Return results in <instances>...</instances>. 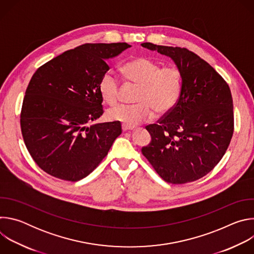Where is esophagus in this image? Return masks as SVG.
Masks as SVG:
<instances>
[{
	"label": "esophagus",
	"instance_id": "1",
	"mask_svg": "<svg viewBox=\"0 0 254 254\" xmlns=\"http://www.w3.org/2000/svg\"><path fill=\"white\" fill-rule=\"evenodd\" d=\"M122 128H123L124 131H128V130H132V129H133L132 127H128V126H127V125H123Z\"/></svg>",
	"mask_w": 254,
	"mask_h": 254
}]
</instances>
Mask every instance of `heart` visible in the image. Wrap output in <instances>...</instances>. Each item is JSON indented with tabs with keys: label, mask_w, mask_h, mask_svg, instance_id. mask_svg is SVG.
I'll return each instance as SVG.
<instances>
[{
	"label": "heart",
	"mask_w": 254,
	"mask_h": 254,
	"mask_svg": "<svg viewBox=\"0 0 254 254\" xmlns=\"http://www.w3.org/2000/svg\"><path fill=\"white\" fill-rule=\"evenodd\" d=\"M126 78L139 85L134 104H122L108 111L112 121L133 127L151 121L158 115H166L176 106L183 89L180 70L162 65L148 57H136L126 62L122 68ZM102 99L115 105L120 98V81L113 71L102 74L98 82Z\"/></svg>",
	"instance_id": "b5f03b06"
}]
</instances>
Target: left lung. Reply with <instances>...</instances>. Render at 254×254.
<instances>
[{"mask_svg":"<svg viewBox=\"0 0 254 254\" xmlns=\"http://www.w3.org/2000/svg\"><path fill=\"white\" fill-rule=\"evenodd\" d=\"M141 46L170 57L183 77L176 106L158 124L146 127L152 140L141 153L166 182H193L214 169L230 143L234 130L230 88L209 63L186 48Z\"/></svg>","mask_w":254,"mask_h":254,"instance_id":"8db88e82","label":"left lung"}]
</instances>
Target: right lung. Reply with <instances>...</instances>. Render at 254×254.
I'll return each mask as SVG.
<instances>
[{
  "mask_svg": "<svg viewBox=\"0 0 254 254\" xmlns=\"http://www.w3.org/2000/svg\"><path fill=\"white\" fill-rule=\"evenodd\" d=\"M127 43L83 44L40 66L25 92L21 130L26 147L47 174L70 182L88 176L122 133L120 122L87 124L103 114L98 82L106 60Z\"/></svg>",
  "mask_w": 254,
  "mask_h": 254,
  "instance_id": "right-lung-1",
  "label": "right lung"
}]
</instances>
